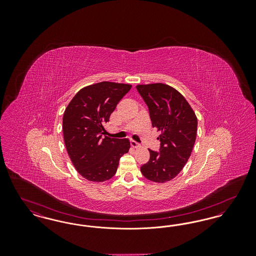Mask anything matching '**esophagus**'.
<instances>
[{
    "label": "esophagus",
    "instance_id": "1",
    "mask_svg": "<svg viewBox=\"0 0 256 256\" xmlns=\"http://www.w3.org/2000/svg\"><path fill=\"white\" fill-rule=\"evenodd\" d=\"M130 145H132V148H138V146H140V144H138V143H137V142H135L134 140H132V141H130Z\"/></svg>",
    "mask_w": 256,
    "mask_h": 256
}]
</instances>
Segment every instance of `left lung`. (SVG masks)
<instances>
[{"mask_svg": "<svg viewBox=\"0 0 256 256\" xmlns=\"http://www.w3.org/2000/svg\"><path fill=\"white\" fill-rule=\"evenodd\" d=\"M136 88L148 108L152 126L161 132L159 152L148 150L150 160L141 172L154 182H170L191 156L198 128L195 112L178 90L167 84H139Z\"/></svg>", "mask_w": 256, "mask_h": 256, "instance_id": "obj_1", "label": "left lung"}]
</instances>
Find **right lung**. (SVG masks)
Returning a JSON list of instances; mask_svg holds the SVG:
<instances>
[{
	"label": "right lung",
	"instance_id": "add662e5",
	"mask_svg": "<svg viewBox=\"0 0 256 256\" xmlns=\"http://www.w3.org/2000/svg\"><path fill=\"white\" fill-rule=\"evenodd\" d=\"M130 84L102 82L80 89L63 114V137L74 167L87 180L102 182L117 172L119 160L130 148L128 139L106 134L104 124Z\"/></svg>",
	"mask_w": 256,
	"mask_h": 256
}]
</instances>
